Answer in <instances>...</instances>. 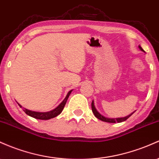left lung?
Listing matches in <instances>:
<instances>
[{
  "mask_svg": "<svg viewBox=\"0 0 159 159\" xmlns=\"http://www.w3.org/2000/svg\"><path fill=\"white\" fill-rule=\"evenodd\" d=\"M139 48L140 49V50H142V51L144 52V50H143V48H141L140 46H139ZM91 108H92V111H93V113L94 114V116L97 117V118L99 120H101V121H105V122H109V123H116V122H118V123H119V122H122V121H126L127 119L130 117V116H132V115L134 114V111L133 113H131L130 115H129V116H126V117H124V118H106V117L102 116V115L100 114V113L97 110V109L95 108V106H94V102H93V100L92 101V103H91Z\"/></svg>",
  "mask_w": 159,
  "mask_h": 159,
  "instance_id": "left-lung-1",
  "label": "left lung"
}]
</instances>
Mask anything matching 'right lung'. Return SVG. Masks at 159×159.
I'll return each mask as SVG.
<instances>
[{
  "label": "right lung",
  "instance_id": "1",
  "mask_svg": "<svg viewBox=\"0 0 159 159\" xmlns=\"http://www.w3.org/2000/svg\"><path fill=\"white\" fill-rule=\"evenodd\" d=\"M71 91H72V90H70V91L67 93L66 98L63 99V101L61 102L60 105L57 106V108H55V109H53V110H51L50 111H46V112H40V111H34L29 110V109H25H25H23V111H25L28 116L32 117V118H36V119L48 120V119H50V118H55V117L59 116V115L62 112V111L63 110L64 106H65L66 102H67V99H68V98H69V95H70ZM18 105L20 106L21 108H22V106H21L20 104L18 103Z\"/></svg>",
  "mask_w": 159,
  "mask_h": 159
}]
</instances>
